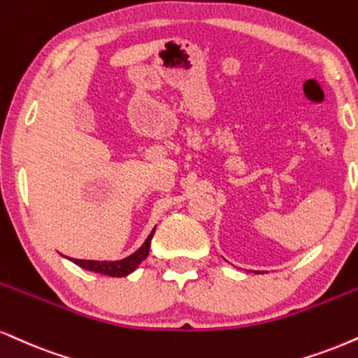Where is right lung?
Returning <instances> with one entry per match:
<instances>
[{"label": "right lung", "instance_id": "1", "mask_svg": "<svg viewBox=\"0 0 358 358\" xmlns=\"http://www.w3.org/2000/svg\"><path fill=\"white\" fill-rule=\"evenodd\" d=\"M153 234H155V228L152 230V234L148 235V238L145 240V243L141 245V247L138 248L135 253H131V255L127 258H122V260L100 262V260H80V258H70V257H66V258L68 260H71L73 264L81 266V268L90 270V272L108 275V277H127V275L135 272L136 266L140 265L146 257H148L150 243H152Z\"/></svg>", "mask_w": 358, "mask_h": 358}]
</instances>
